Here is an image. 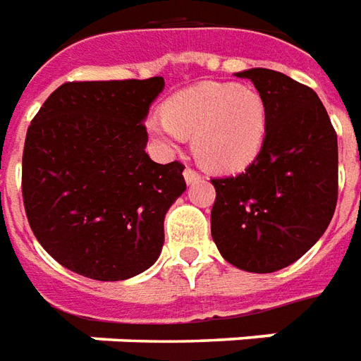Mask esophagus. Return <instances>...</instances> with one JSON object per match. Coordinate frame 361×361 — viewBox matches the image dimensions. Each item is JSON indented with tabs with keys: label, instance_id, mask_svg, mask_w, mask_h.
<instances>
[{
	"label": "esophagus",
	"instance_id": "obj_1",
	"mask_svg": "<svg viewBox=\"0 0 361 361\" xmlns=\"http://www.w3.org/2000/svg\"><path fill=\"white\" fill-rule=\"evenodd\" d=\"M200 178H202V175L198 173V171H196V169H192V167L185 169V180L188 183V185H190V183H196V180H200Z\"/></svg>",
	"mask_w": 361,
	"mask_h": 361
}]
</instances>
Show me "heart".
<instances>
[{
    "label": "heart",
    "mask_w": 361,
    "mask_h": 361,
    "mask_svg": "<svg viewBox=\"0 0 361 361\" xmlns=\"http://www.w3.org/2000/svg\"><path fill=\"white\" fill-rule=\"evenodd\" d=\"M268 128L262 94L235 83H200L173 94L165 112L147 120L149 134L169 149L194 137V153L214 171H241L255 161Z\"/></svg>",
    "instance_id": "obj_1"
}]
</instances>
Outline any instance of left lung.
<instances>
[{"label":"left lung","instance_id":"left-lung-1","mask_svg":"<svg viewBox=\"0 0 361 361\" xmlns=\"http://www.w3.org/2000/svg\"><path fill=\"white\" fill-rule=\"evenodd\" d=\"M237 75L267 103V137L243 173L212 178V237L229 264L267 274L303 257L331 224L338 142L311 87L264 68Z\"/></svg>","mask_w":361,"mask_h":361}]
</instances>
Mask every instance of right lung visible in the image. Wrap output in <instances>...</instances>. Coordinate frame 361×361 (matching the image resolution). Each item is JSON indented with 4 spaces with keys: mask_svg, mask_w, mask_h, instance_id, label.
<instances>
[{
    "mask_svg": "<svg viewBox=\"0 0 361 361\" xmlns=\"http://www.w3.org/2000/svg\"><path fill=\"white\" fill-rule=\"evenodd\" d=\"M163 78L68 81L30 122L23 204L38 243L71 272L116 282L163 247V219L186 190L183 169L145 153L144 120Z\"/></svg>",
    "mask_w": 361,
    "mask_h": 361,
    "instance_id": "add662e5",
    "label": "right lung"
}]
</instances>
